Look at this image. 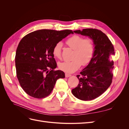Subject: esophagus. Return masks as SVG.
Wrapping results in <instances>:
<instances>
[{"label": "esophagus", "mask_w": 129, "mask_h": 129, "mask_svg": "<svg viewBox=\"0 0 129 129\" xmlns=\"http://www.w3.org/2000/svg\"><path fill=\"white\" fill-rule=\"evenodd\" d=\"M65 76H66V77H68L71 76V75H70V74H68L67 73H66L65 74Z\"/></svg>", "instance_id": "esophagus-1"}]
</instances>
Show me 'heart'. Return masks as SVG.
Masks as SVG:
<instances>
[{
  "instance_id": "b5f03b06",
  "label": "heart",
  "mask_w": 129,
  "mask_h": 129,
  "mask_svg": "<svg viewBox=\"0 0 129 129\" xmlns=\"http://www.w3.org/2000/svg\"><path fill=\"white\" fill-rule=\"evenodd\" d=\"M70 48L74 49L73 60L63 61L58 64V67L61 71L67 73H73L77 71L82 66L87 65L90 62L94 53V45L93 41L80 36H74L66 41ZM62 44L58 42L54 46L53 54L57 58L61 57Z\"/></svg>"
}]
</instances>
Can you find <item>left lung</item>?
Returning a JSON list of instances; mask_svg holds the SVG:
<instances>
[{
	"instance_id": "obj_1",
	"label": "left lung",
	"mask_w": 129,
	"mask_h": 129,
	"mask_svg": "<svg viewBox=\"0 0 129 129\" xmlns=\"http://www.w3.org/2000/svg\"><path fill=\"white\" fill-rule=\"evenodd\" d=\"M74 32L88 37L95 46L90 62L76 76L79 84L72 90L77 99L90 101L102 95L111 84L114 62L110 58L115 55L114 46L106 35L99 29L87 28Z\"/></svg>"
}]
</instances>
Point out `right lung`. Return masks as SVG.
Wrapping results in <instances>:
<instances>
[{
    "mask_svg": "<svg viewBox=\"0 0 129 129\" xmlns=\"http://www.w3.org/2000/svg\"><path fill=\"white\" fill-rule=\"evenodd\" d=\"M73 31L40 29L26 35L19 42L15 54L17 76L21 87L28 95L36 99L48 96L57 80L64 78L61 71H54V46Z\"/></svg>",
    "mask_w": 129,
    "mask_h": 129,
    "instance_id": "1",
    "label": "right lung"
}]
</instances>
